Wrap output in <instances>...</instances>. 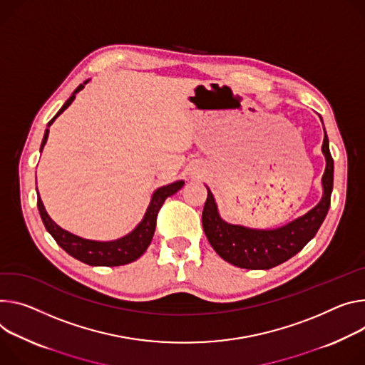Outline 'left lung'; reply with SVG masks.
<instances>
[{"mask_svg": "<svg viewBox=\"0 0 365 365\" xmlns=\"http://www.w3.org/2000/svg\"><path fill=\"white\" fill-rule=\"evenodd\" d=\"M322 151L326 157L322 201L306 215L275 230H253L222 221L214 196L207 187L202 225L208 242L224 260L243 269H271L297 255L316 236L329 211L334 189V158L326 132Z\"/></svg>", "mask_w": 365, "mask_h": 365, "instance_id": "1", "label": "left lung"}]
</instances>
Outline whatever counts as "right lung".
I'll return each mask as SVG.
<instances>
[{
	"mask_svg": "<svg viewBox=\"0 0 365 365\" xmlns=\"http://www.w3.org/2000/svg\"><path fill=\"white\" fill-rule=\"evenodd\" d=\"M84 84H87V81H84L83 84H80L76 91L73 93V96L68 98L65 105L59 109V112L49 120L48 126H51L53 123V120L67 109L76 98V93H78ZM49 135V129L46 128L45 135L42 140V145H41V151L43 150L46 140ZM183 180L175 182L172 185L163 186L160 189H157L151 197L150 207L144 215V220L137 225V228L129 233L128 236L113 240V242H93V240H86L81 239L78 236H74L68 231L62 230L59 225H56L51 217L48 215V212L45 211V207L42 204L41 196L38 193V210L41 214V218L48 230V233L55 239V242L67 252L68 255H71L73 257L91 264V267H120V264H126L137 260L140 256H143V253L147 250V247L150 246L154 231H155V222H157V214L161 208V205L164 204V201L168 200L169 196H172L173 193H176L182 186H183Z\"/></svg>",
	"mask_w": 365,
	"mask_h": 365,
	"instance_id": "right-lung-1",
	"label": "right lung"
}]
</instances>
